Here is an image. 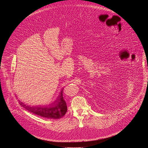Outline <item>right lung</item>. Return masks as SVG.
Instances as JSON below:
<instances>
[{"label":"right lung","mask_w":148,"mask_h":148,"mask_svg":"<svg viewBox=\"0 0 148 148\" xmlns=\"http://www.w3.org/2000/svg\"><path fill=\"white\" fill-rule=\"evenodd\" d=\"M20 104L29 111L38 116L48 119H60L64 116L67 111L65 100L62 97V90L60 93L57 100L50 107H31L19 101Z\"/></svg>","instance_id":"add662e5"}]
</instances>
